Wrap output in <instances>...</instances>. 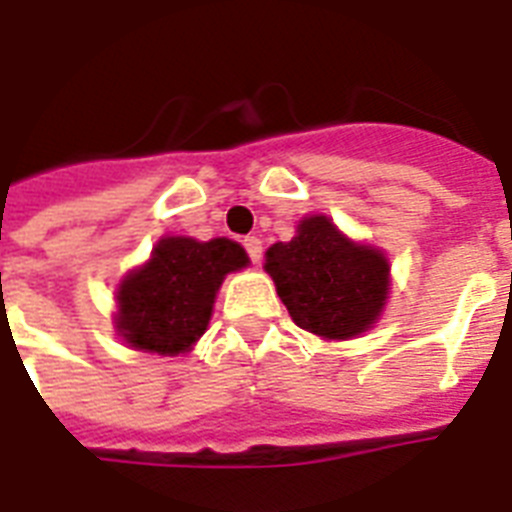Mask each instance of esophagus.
<instances>
[{
  "mask_svg": "<svg viewBox=\"0 0 512 512\" xmlns=\"http://www.w3.org/2000/svg\"><path fill=\"white\" fill-rule=\"evenodd\" d=\"M244 249H247V255L252 263H260V257H263V242H260L257 236H247V239H244Z\"/></svg>",
  "mask_w": 512,
  "mask_h": 512,
  "instance_id": "obj_1",
  "label": "esophagus"
}]
</instances>
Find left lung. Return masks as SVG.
I'll return each mask as SVG.
<instances>
[{"label": "left lung", "instance_id": "1", "mask_svg": "<svg viewBox=\"0 0 512 512\" xmlns=\"http://www.w3.org/2000/svg\"><path fill=\"white\" fill-rule=\"evenodd\" d=\"M265 270L292 321L323 339L373 328L389 294L384 252L347 239L326 215L299 220L292 242L265 252Z\"/></svg>", "mask_w": 512, "mask_h": 512}]
</instances>
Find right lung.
Masks as SVG:
<instances>
[{"instance_id": "right-lung-1", "label": "right lung", "mask_w": 512, "mask_h": 512, "mask_svg": "<svg viewBox=\"0 0 512 512\" xmlns=\"http://www.w3.org/2000/svg\"><path fill=\"white\" fill-rule=\"evenodd\" d=\"M242 244L165 236L118 286L115 328L128 347L157 355L189 352L205 334L215 294L228 273L247 268Z\"/></svg>"}]
</instances>
